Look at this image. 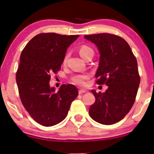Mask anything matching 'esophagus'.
Wrapping results in <instances>:
<instances>
[{
  "mask_svg": "<svg viewBox=\"0 0 154 154\" xmlns=\"http://www.w3.org/2000/svg\"><path fill=\"white\" fill-rule=\"evenodd\" d=\"M85 92H86V90H82V89L79 90V93L80 94H83V93H85Z\"/></svg>",
  "mask_w": 154,
  "mask_h": 154,
  "instance_id": "esophagus-1",
  "label": "esophagus"
}]
</instances>
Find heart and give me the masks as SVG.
<instances>
[{
  "label": "heart",
  "instance_id": "heart-1",
  "mask_svg": "<svg viewBox=\"0 0 154 154\" xmlns=\"http://www.w3.org/2000/svg\"><path fill=\"white\" fill-rule=\"evenodd\" d=\"M90 52H93V50L91 48L88 47L87 45H82L79 49V54L81 56V57L85 60L86 57L89 54ZM67 56H65L64 59V62L65 63L66 61ZM89 78V75L87 74L83 75H76L73 77L72 81L75 85L79 86H84L85 85V80H87Z\"/></svg>",
  "mask_w": 154,
  "mask_h": 154
}]
</instances>
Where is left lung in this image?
<instances>
[{
    "label": "left lung",
    "mask_w": 154,
    "mask_h": 154,
    "mask_svg": "<svg viewBox=\"0 0 154 154\" xmlns=\"http://www.w3.org/2000/svg\"><path fill=\"white\" fill-rule=\"evenodd\" d=\"M84 38L93 43L100 53L97 83L108 86L103 93L92 90L95 102L89 115L103 125L115 124L128 114L135 101L140 83L136 57L127 42L118 35L98 33Z\"/></svg>",
    "instance_id": "1"
}]
</instances>
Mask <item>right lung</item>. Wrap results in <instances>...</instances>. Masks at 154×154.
Listing matches in <instances>:
<instances>
[{
  "label": "right lung",
  "instance_id": "right-lung-1",
  "mask_svg": "<svg viewBox=\"0 0 154 154\" xmlns=\"http://www.w3.org/2000/svg\"><path fill=\"white\" fill-rule=\"evenodd\" d=\"M79 35L40 33L22 52L16 74L23 106L31 118L45 127L64 120L79 91L71 84L62 85L57 92L50 87V75L60 70L67 48Z\"/></svg>",
  "mask_w": 154,
  "mask_h": 154
}]
</instances>
